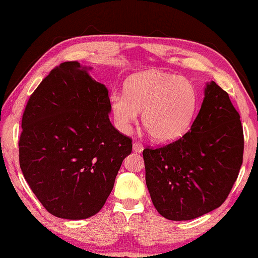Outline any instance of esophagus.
<instances>
[{
	"mask_svg": "<svg viewBox=\"0 0 258 258\" xmlns=\"http://www.w3.org/2000/svg\"><path fill=\"white\" fill-rule=\"evenodd\" d=\"M142 150H143V145H142V143L139 142V141H135L133 143V151L140 154V152H142Z\"/></svg>",
	"mask_w": 258,
	"mask_h": 258,
	"instance_id": "obj_1",
	"label": "esophagus"
}]
</instances>
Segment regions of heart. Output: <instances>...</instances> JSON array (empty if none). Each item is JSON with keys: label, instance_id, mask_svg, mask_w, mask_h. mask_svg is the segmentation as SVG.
Masks as SVG:
<instances>
[{"label": "heart", "instance_id": "1", "mask_svg": "<svg viewBox=\"0 0 258 258\" xmlns=\"http://www.w3.org/2000/svg\"><path fill=\"white\" fill-rule=\"evenodd\" d=\"M110 108L121 132L127 133L143 111L148 133L156 141L171 142L190 127L197 108V91L183 76L148 72L126 81L125 91H113Z\"/></svg>", "mask_w": 258, "mask_h": 258}]
</instances>
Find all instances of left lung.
I'll list each match as a JSON object with an SVG mask.
<instances>
[{
  "label": "left lung",
  "mask_w": 258,
  "mask_h": 258,
  "mask_svg": "<svg viewBox=\"0 0 258 258\" xmlns=\"http://www.w3.org/2000/svg\"><path fill=\"white\" fill-rule=\"evenodd\" d=\"M152 204L171 221H189L220 207L239 175L243 130L229 94L207 84L187 132L166 146L143 150Z\"/></svg>",
  "instance_id": "1"
}]
</instances>
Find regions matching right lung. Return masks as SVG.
Returning <instances> with one entry per match:
<instances>
[{
    "label": "right lung",
    "instance_id": "1",
    "mask_svg": "<svg viewBox=\"0 0 258 258\" xmlns=\"http://www.w3.org/2000/svg\"><path fill=\"white\" fill-rule=\"evenodd\" d=\"M108 90L77 61L54 67L26 104L19 139L25 180L47 212L83 220L103 207L132 139L109 120Z\"/></svg>",
    "mask_w": 258,
    "mask_h": 258
}]
</instances>
